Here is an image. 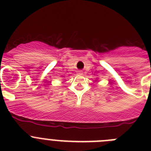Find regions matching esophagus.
Returning a JSON list of instances; mask_svg holds the SVG:
<instances>
[{"label": "esophagus", "instance_id": "1", "mask_svg": "<svg viewBox=\"0 0 151 151\" xmlns=\"http://www.w3.org/2000/svg\"><path fill=\"white\" fill-rule=\"evenodd\" d=\"M78 74H79V75H82V74H83V72H82V70H78Z\"/></svg>", "mask_w": 151, "mask_h": 151}]
</instances>
